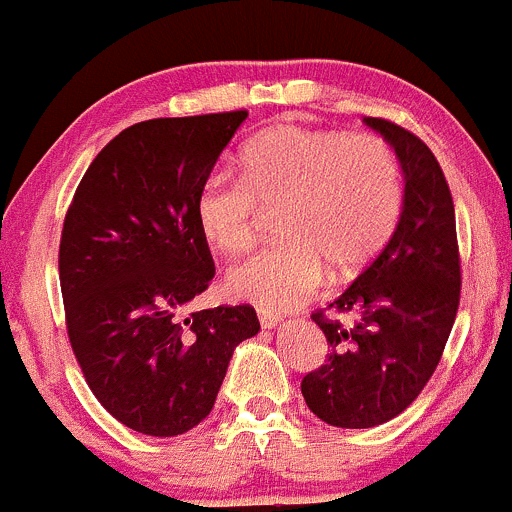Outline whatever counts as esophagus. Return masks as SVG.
Masks as SVG:
<instances>
[{
    "mask_svg": "<svg viewBox=\"0 0 512 512\" xmlns=\"http://www.w3.org/2000/svg\"><path fill=\"white\" fill-rule=\"evenodd\" d=\"M258 323H261L263 330H273L281 325V318L273 313H266V310H258Z\"/></svg>",
    "mask_w": 512,
    "mask_h": 512,
    "instance_id": "obj_1",
    "label": "esophagus"
}]
</instances>
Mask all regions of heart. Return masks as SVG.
I'll return each mask as SVG.
<instances>
[{
    "mask_svg": "<svg viewBox=\"0 0 512 512\" xmlns=\"http://www.w3.org/2000/svg\"><path fill=\"white\" fill-rule=\"evenodd\" d=\"M239 167V177L202 179L194 217L214 249L234 256L254 244L261 212L281 209L283 244L226 273V293L266 313L313 298L325 268L347 278L370 266L402 217V167L374 135L276 125L241 150Z\"/></svg>",
    "mask_w": 512,
    "mask_h": 512,
    "instance_id": "1",
    "label": "heart"
}]
</instances>
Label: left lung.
Here are the masks:
<instances>
[{
    "label": "left lung",
    "mask_w": 512,
    "mask_h": 512,
    "mask_svg": "<svg viewBox=\"0 0 512 512\" xmlns=\"http://www.w3.org/2000/svg\"><path fill=\"white\" fill-rule=\"evenodd\" d=\"M365 123L397 152L404 202L382 254L328 305V315L313 313L330 355L305 374L300 392L310 412L340 429H372L419 397L439 365L461 298L456 214L434 152L389 120Z\"/></svg>",
    "instance_id": "left-lung-1"
}]
</instances>
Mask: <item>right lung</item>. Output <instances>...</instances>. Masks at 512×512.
Returning a JSON list of instances; mask_svg holds the SVG:
<instances>
[{
  "label": "right lung",
  "mask_w": 512,
  "mask_h": 512,
  "mask_svg": "<svg viewBox=\"0 0 512 512\" xmlns=\"http://www.w3.org/2000/svg\"><path fill=\"white\" fill-rule=\"evenodd\" d=\"M246 115L130 125L98 152L63 219L73 355L98 402L138 434L177 436L207 419L236 345L261 330L251 305L179 315L214 278L194 194Z\"/></svg>",
  "instance_id": "1"
}]
</instances>
